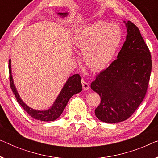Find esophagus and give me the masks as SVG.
<instances>
[{"label":"esophagus","mask_w":158,"mask_h":158,"mask_svg":"<svg viewBox=\"0 0 158 158\" xmlns=\"http://www.w3.org/2000/svg\"><path fill=\"white\" fill-rule=\"evenodd\" d=\"M82 85H83V88L84 90H87L89 89V84L87 82L83 81V80H82Z\"/></svg>","instance_id":"1"}]
</instances>
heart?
I'll return each mask as SVG.
<instances>
[{
  "label": "heart",
  "instance_id": "b5f03b06",
  "mask_svg": "<svg viewBox=\"0 0 158 158\" xmlns=\"http://www.w3.org/2000/svg\"><path fill=\"white\" fill-rule=\"evenodd\" d=\"M122 41L119 26L101 21L83 26L73 38L75 47L82 49L83 61L94 72H100L109 65Z\"/></svg>",
  "mask_w": 158,
  "mask_h": 158
}]
</instances>
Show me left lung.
I'll return each mask as SVG.
<instances>
[{
    "label": "left lung",
    "mask_w": 158,
    "mask_h": 158,
    "mask_svg": "<svg viewBox=\"0 0 158 158\" xmlns=\"http://www.w3.org/2000/svg\"><path fill=\"white\" fill-rule=\"evenodd\" d=\"M124 23L126 41L117 59L90 84L101 97L96 116L110 124L123 122L132 115L145 96L152 70L150 50L139 29L129 21Z\"/></svg>",
    "instance_id": "left-lung-1"
}]
</instances>
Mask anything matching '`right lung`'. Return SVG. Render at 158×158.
Here are the masks:
<instances>
[{"instance_id": "1", "label": "right lung", "mask_w": 158, "mask_h": 158, "mask_svg": "<svg viewBox=\"0 0 158 158\" xmlns=\"http://www.w3.org/2000/svg\"><path fill=\"white\" fill-rule=\"evenodd\" d=\"M57 15L61 16L62 18L68 16V13H57ZM9 74H10V85L12 91L16 96V98L18 103L21 106V107L31 116L32 118L36 120L42 121V122H52L59 118L61 115L64 109H65L68 101L73 95L80 93L83 90V86L81 84V78L80 75L75 74L69 77L67 80L65 84L62 87L61 91L58 95L52 106L47 110H36L29 107L23 102L21 98L18 91H17L16 86L14 85V79H13L12 71H11V61L9 60Z\"/></svg>"}]
</instances>
